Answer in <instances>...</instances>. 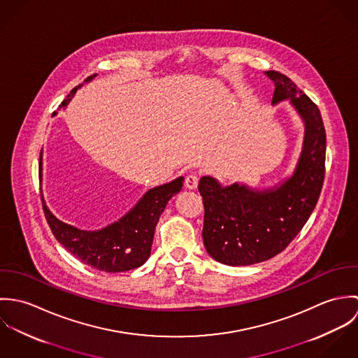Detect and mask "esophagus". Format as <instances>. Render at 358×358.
<instances>
[{"instance_id": "1", "label": "esophagus", "mask_w": 358, "mask_h": 358, "mask_svg": "<svg viewBox=\"0 0 358 358\" xmlns=\"http://www.w3.org/2000/svg\"><path fill=\"white\" fill-rule=\"evenodd\" d=\"M199 176L196 175V173H190V175H187L186 176V179H185V185H186V187L187 189H190V190H193V189H196L197 186H199Z\"/></svg>"}]
</instances>
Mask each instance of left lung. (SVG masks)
I'll return each instance as SVG.
<instances>
[{"label": "left lung", "instance_id": "1", "mask_svg": "<svg viewBox=\"0 0 358 358\" xmlns=\"http://www.w3.org/2000/svg\"><path fill=\"white\" fill-rule=\"evenodd\" d=\"M273 104L289 99L305 122V141L294 175L277 187L252 190L245 185L222 186L203 176V238L206 252L229 266H248L282 252L306 224L325 176L327 136L317 104L278 71Z\"/></svg>", "mask_w": 358, "mask_h": 358}]
</instances>
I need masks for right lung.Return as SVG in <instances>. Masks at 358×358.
Listing matches in <instances>:
<instances>
[{"label": "right lung", "instance_id": "add662e5", "mask_svg": "<svg viewBox=\"0 0 358 358\" xmlns=\"http://www.w3.org/2000/svg\"><path fill=\"white\" fill-rule=\"evenodd\" d=\"M95 76L96 74L90 76L85 83L91 81ZM80 87L81 85L71 90L60 107L67 106ZM41 169L43 152L40 154V180ZM182 186L183 176L172 180L171 183L154 187L118 222L98 231L78 230L60 222L52 215L43 196L41 200L45 219L55 238L71 255L94 268L108 273H120L136 268L149 259L158 219L171 197L179 193Z\"/></svg>", "mask_w": 358, "mask_h": 358}]
</instances>
